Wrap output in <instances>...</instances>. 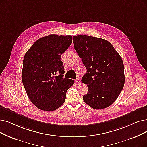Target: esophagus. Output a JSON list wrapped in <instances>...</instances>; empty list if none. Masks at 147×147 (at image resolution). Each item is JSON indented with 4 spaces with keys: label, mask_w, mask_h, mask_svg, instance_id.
Instances as JSON below:
<instances>
[{
    "label": "esophagus",
    "mask_w": 147,
    "mask_h": 147,
    "mask_svg": "<svg viewBox=\"0 0 147 147\" xmlns=\"http://www.w3.org/2000/svg\"><path fill=\"white\" fill-rule=\"evenodd\" d=\"M75 83L76 84H78H78H80L81 83V80L80 79H78V78L75 79Z\"/></svg>",
    "instance_id": "34e87169"
}]
</instances>
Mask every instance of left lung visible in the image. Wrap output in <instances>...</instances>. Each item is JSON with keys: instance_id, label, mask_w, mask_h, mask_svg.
<instances>
[{"instance_id": "obj_1", "label": "left lung", "mask_w": 147, "mask_h": 147, "mask_svg": "<svg viewBox=\"0 0 147 147\" xmlns=\"http://www.w3.org/2000/svg\"><path fill=\"white\" fill-rule=\"evenodd\" d=\"M75 49L87 69L81 79L88 93L84 101L95 109L112 104L119 96L125 83L124 63L108 41L89 36H74Z\"/></svg>"}]
</instances>
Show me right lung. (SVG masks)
Returning <instances> with one entry per match:
<instances>
[{
  "label": "right lung",
  "mask_w": 147,
  "mask_h": 147,
  "mask_svg": "<svg viewBox=\"0 0 147 147\" xmlns=\"http://www.w3.org/2000/svg\"><path fill=\"white\" fill-rule=\"evenodd\" d=\"M72 42V36L51 34L40 38L26 52L22 83L32 104L44 111H54L65 101L74 81L64 78L61 54Z\"/></svg>",
  "instance_id": "1"
}]
</instances>
